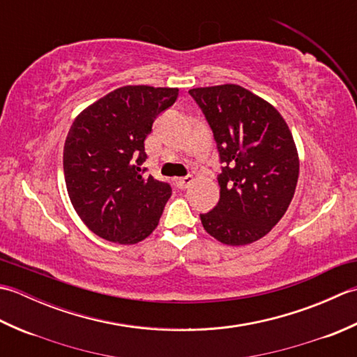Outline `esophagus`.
<instances>
[{
    "mask_svg": "<svg viewBox=\"0 0 357 357\" xmlns=\"http://www.w3.org/2000/svg\"><path fill=\"white\" fill-rule=\"evenodd\" d=\"M192 183H193V176L192 174H188V176L176 179V187L181 188V190H184V188H187Z\"/></svg>",
    "mask_w": 357,
    "mask_h": 357,
    "instance_id": "obj_1",
    "label": "esophagus"
}]
</instances>
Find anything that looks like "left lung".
<instances>
[{
    "mask_svg": "<svg viewBox=\"0 0 357 357\" xmlns=\"http://www.w3.org/2000/svg\"><path fill=\"white\" fill-rule=\"evenodd\" d=\"M188 93L213 132L222 164L219 202L199 215L201 222L222 244H252L280 221L293 199L299 158L290 128L271 104L241 86Z\"/></svg>",
    "mask_w": 357,
    "mask_h": 357,
    "instance_id": "left-lung-1",
    "label": "left lung"
}]
</instances>
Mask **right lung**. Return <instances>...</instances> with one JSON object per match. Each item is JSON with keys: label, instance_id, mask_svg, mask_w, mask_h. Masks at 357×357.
<instances>
[{"label": "right lung", "instance_id": "add662e5", "mask_svg": "<svg viewBox=\"0 0 357 357\" xmlns=\"http://www.w3.org/2000/svg\"><path fill=\"white\" fill-rule=\"evenodd\" d=\"M178 92L126 86L73 121L63 156L67 193L82 222L100 238L130 245L156 229L172 187L144 174V141Z\"/></svg>", "mask_w": 357, "mask_h": 357}]
</instances>
